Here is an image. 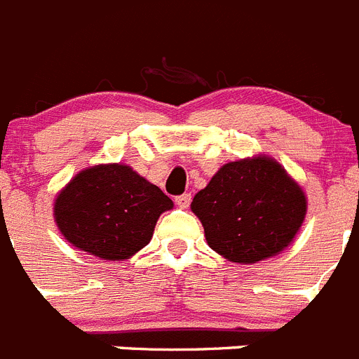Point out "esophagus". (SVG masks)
<instances>
[{"mask_svg":"<svg viewBox=\"0 0 359 359\" xmlns=\"http://www.w3.org/2000/svg\"><path fill=\"white\" fill-rule=\"evenodd\" d=\"M190 194H182V196H177L176 198V205L180 208H189V205H190Z\"/></svg>","mask_w":359,"mask_h":359,"instance_id":"1","label":"esophagus"}]
</instances>
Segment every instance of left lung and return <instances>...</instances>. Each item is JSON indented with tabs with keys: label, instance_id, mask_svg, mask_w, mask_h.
Returning a JSON list of instances; mask_svg holds the SVG:
<instances>
[{
	"label": "left lung",
	"instance_id": "1",
	"mask_svg": "<svg viewBox=\"0 0 359 359\" xmlns=\"http://www.w3.org/2000/svg\"><path fill=\"white\" fill-rule=\"evenodd\" d=\"M190 210L215 253L255 264L293 243L306 219L307 198L277 160L257 154L224 163L194 196Z\"/></svg>",
	"mask_w": 359,
	"mask_h": 359
}]
</instances>
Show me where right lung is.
<instances>
[{
    "label": "right lung",
    "instance_id": "obj_1",
    "mask_svg": "<svg viewBox=\"0 0 359 359\" xmlns=\"http://www.w3.org/2000/svg\"><path fill=\"white\" fill-rule=\"evenodd\" d=\"M172 199L126 163L88 167L53 201V219L66 241L102 261H126L145 248Z\"/></svg>",
    "mask_w": 359,
    "mask_h": 359
}]
</instances>
